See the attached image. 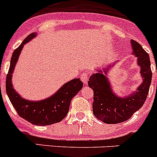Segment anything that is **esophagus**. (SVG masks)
Segmentation results:
<instances>
[{"label":"esophagus","instance_id":"1","mask_svg":"<svg viewBox=\"0 0 157 157\" xmlns=\"http://www.w3.org/2000/svg\"><path fill=\"white\" fill-rule=\"evenodd\" d=\"M81 79L82 81L83 82V83L86 85L87 82L89 80V75L88 73H83V74L81 75Z\"/></svg>","mask_w":157,"mask_h":157}]
</instances>
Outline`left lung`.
I'll return each instance as SVG.
<instances>
[{"instance_id": "left-lung-1", "label": "left lung", "mask_w": 157, "mask_h": 157, "mask_svg": "<svg viewBox=\"0 0 157 157\" xmlns=\"http://www.w3.org/2000/svg\"><path fill=\"white\" fill-rule=\"evenodd\" d=\"M130 44L132 54L137 57V64L140 67L142 78V82L135 90L120 97L112 90L108 75L116 62L105 67L95 68L97 72L90 77L88 82L89 87L94 90V115L108 124H116L129 120L142 107L149 94L152 75L149 54L137 41L131 40Z\"/></svg>"}]
</instances>
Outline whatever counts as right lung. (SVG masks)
I'll list each match as a JSON object with an SVG mask.
<instances>
[{
  "instance_id": "right-lung-1",
  "label": "right lung",
  "mask_w": 157,
  "mask_h": 157,
  "mask_svg": "<svg viewBox=\"0 0 157 157\" xmlns=\"http://www.w3.org/2000/svg\"><path fill=\"white\" fill-rule=\"evenodd\" d=\"M36 37V33H31L12 53L6 78V92L20 117L34 125L47 126L59 123L67 116L71 99L81 90L83 83L80 78L71 80L52 96L41 101H30L22 98L12 85V74L24 45Z\"/></svg>"
}]
</instances>
